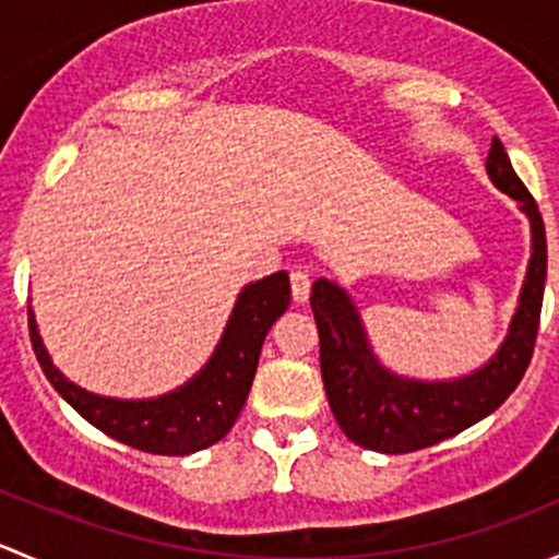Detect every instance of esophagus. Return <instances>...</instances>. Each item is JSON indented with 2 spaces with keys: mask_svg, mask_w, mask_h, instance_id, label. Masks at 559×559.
Masks as SVG:
<instances>
[{
  "mask_svg": "<svg viewBox=\"0 0 559 559\" xmlns=\"http://www.w3.org/2000/svg\"><path fill=\"white\" fill-rule=\"evenodd\" d=\"M292 297H295V302H308V297H311V275H308V270H292Z\"/></svg>",
  "mask_w": 559,
  "mask_h": 559,
  "instance_id": "esophagus-1",
  "label": "esophagus"
}]
</instances>
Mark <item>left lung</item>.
Returning a JSON list of instances; mask_svg holds the SVG:
<instances>
[{"label":"left lung","mask_w":559,"mask_h":559,"mask_svg":"<svg viewBox=\"0 0 559 559\" xmlns=\"http://www.w3.org/2000/svg\"><path fill=\"white\" fill-rule=\"evenodd\" d=\"M487 175L503 194L520 202L533 233V248L509 335L478 370L447 381H421L394 373L376 357L362 316L348 292L330 278L313 284L311 308L319 326L326 400L341 430L357 447L381 454H405L447 441L498 411L527 370L546 284L544 218L498 138L489 148Z\"/></svg>","instance_id":"8db88e82"}]
</instances>
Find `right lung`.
I'll list each match as a JSON object with an SVG mask.
<instances>
[{"label":"right lung","mask_w":559,"mask_h":559,"mask_svg":"<svg viewBox=\"0 0 559 559\" xmlns=\"http://www.w3.org/2000/svg\"><path fill=\"white\" fill-rule=\"evenodd\" d=\"M289 300L286 270L243 286L205 368L183 386L148 400L105 397L72 384L50 359L32 308L29 337L43 373L88 425L140 452L183 456L213 447L233 430L251 392L264 335L289 308Z\"/></svg>","instance_id":"obj_1"}]
</instances>
